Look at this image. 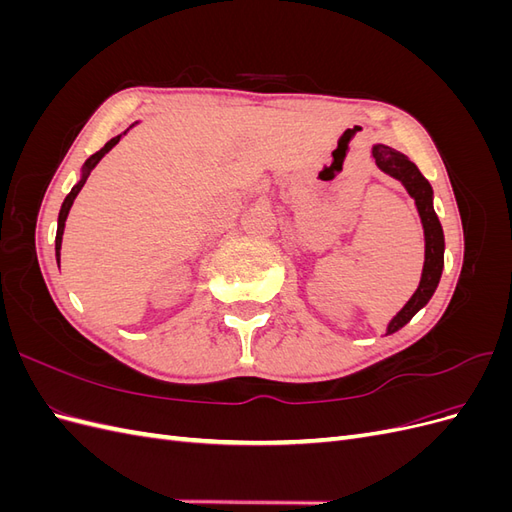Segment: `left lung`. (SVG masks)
Masks as SVG:
<instances>
[{
  "instance_id": "left-lung-1",
  "label": "left lung",
  "mask_w": 512,
  "mask_h": 512,
  "mask_svg": "<svg viewBox=\"0 0 512 512\" xmlns=\"http://www.w3.org/2000/svg\"><path fill=\"white\" fill-rule=\"evenodd\" d=\"M371 156H374L376 164L384 170V173H389L391 177L399 179L406 185L408 194L414 198L418 215H421V222L425 228V267H423L421 284H418L416 292L412 294V299L404 305V309H401V312L391 320L389 331H386L391 335L404 327V324H408L418 309L427 305L431 294L436 292L440 275H442V267H444V232H442L436 211H433L431 185L421 175V170L416 168V164L410 162L404 153H399L386 145H376L374 149H371Z\"/></svg>"
}]
</instances>
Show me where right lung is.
I'll return each instance as SVG.
<instances>
[{"mask_svg":"<svg viewBox=\"0 0 512 512\" xmlns=\"http://www.w3.org/2000/svg\"><path fill=\"white\" fill-rule=\"evenodd\" d=\"M119 138H121V134L119 136H115V138H111V141H108L100 151H96L94 156H91L87 162H85V166H83V179L74 185L72 188V192L66 196V200H64V205H61V211H59V220H57V237H55V256H57V262H59V250H61V235H64V226H66V218H68V211H70V207H72V203H74V198H76V194L81 192V188L85 185V181H87V177H89V173L91 170H94V166L104 158V153H108L111 151L117 143H119Z\"/></svg>","mask_w":512,"mask_h":512,"instance_id":"obj_1","label":"right lung"}]
</instances>
